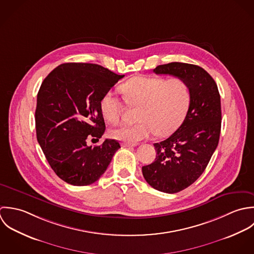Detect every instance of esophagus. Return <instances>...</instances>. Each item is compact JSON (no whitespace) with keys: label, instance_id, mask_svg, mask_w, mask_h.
<instances>
[{"label":"esophagus","instance_id":"esophagus-1","mask_svg":"<svg viewBox=\"0 0 254 254\" xmlns=\"http://www.w3.org/2000/svg\"><path fill=\"white\" fill-rule=\"evenodd\" d=\"M122 145H123V147H134V146H136L135 143H127V142H125Z\"/></svg>","mask_w":254,"mask_h":254}]
</instances>
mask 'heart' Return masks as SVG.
Segmentation results:
<instances>
[{
	"instance_id": "heart-1",
	"label": "heart",
	"mask_w": 254,
	"mask_h": 254,
	"mask_svg": "<svg viewBox=\"0 0 254 254\" xmlns=\"http://www.w3.org/2000/svg\"><path fill=\"white\" fill-rule=\"evenodd\" d=\"M128 105L137 107L133 125H122L110 131L112 138L135 143L153 134L166 136L173 133L183 123L190 103V89L180 76L165 79L161 76H135L120 86ZM99 107L104 119L112 124L121 120L125 106L112 91L100 99Z\"/></svg>"
}]
</instances>
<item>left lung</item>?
<instances>
[{"instance_id": "8db88e82", "label": "left lung", "mask_w": 254, "mask_h": 254, "mask_svg": "<svg viewBox=\"0 0 254 254\" xmlns=\"http://www.w3.org/2000/svg\"><path fill=\"white\" fill-rule=\"evenodd\" d=\"M156 74L184 78L190 89V103L181 127L167 139L154 143L155 161L142 167L145 181L166 193L192 185L206 169L221 132V98L215 80L202 67L185 64H160Z\"/></svg>"}]
</instances>
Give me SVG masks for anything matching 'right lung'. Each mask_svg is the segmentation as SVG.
<instances>
[{"label": "right lung", "instance_id": "add662e5", "mask_svg": "<svg viewBox=\"0 0 254 254\" xmlns=\"http://www.w3.org/2000/svg\"><path fill=\"white\" fill-rule=\"evenodd\" d=\"M124 76L95 64L66 63L43 80L35 111L37 140L64 182L77 187L95 183L121 148L115 139L94 147L87 140L104 134L99 102Z\"/></svg>", "mask_w": 254, "mask_h": 254}]
</instances>
